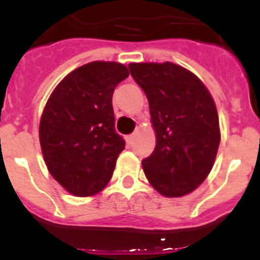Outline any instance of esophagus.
Wrapping results in <instances>:
<instances>
[{
  "label": "esophagus",
  "instance_id": "34e87169",
  "mask_svg": "<svg viewBox=\"0 0 260 260\" xmlns=\"http://www.w3.org/2000/svg\"><path fill=\"white\" fill-rule=\"evenodd\" d=\"M134 137H135V134H130L127 138H126V139H127V143L128 144L133 143V141H134Z\"/></svg>",
  "mask_w": 260,
  "mask_h": 260
}]
</instances>
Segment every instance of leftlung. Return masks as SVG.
I'll list each match as a JSON object with an SVG mask.
<instances>
[{
  "mask_svg": "<svg viewBox=\"0 0 260 260\" xmlns=\"http://www.w3.org/2000/svg\"><path fill=\"white\" fill-rule=\"evenodd\" d=\"M150 104L153 152L142 160L147 180L168 198L189 194L207 178L220 144L213 99L191 71L172 62L130 63Z\"/></svg>",
  "mask_w": 260,
  "mask_h": 260,
  "instance_id": "8db88e82",
  "label": "left lung"
}]
</instances>
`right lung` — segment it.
<instances>
[{
  "mask_svg": "<svg viewBox=\"0 0 260 260\" xmlns=\"http://www.w3.org/2000/svg\"><path fill=\"white\" fill-rule=\"evenodd\" d=\"M125 65L95 61L66 75L48 99L39 137L48 171L69 192L95 195L112 178L123 138L114 130L112 96Z\"/></svg>",
  "mask_w": 260,
  "mask_h": 260,
  "instance_id": "right-lung-1",
  "label": "right lung"
}]
</instances>
